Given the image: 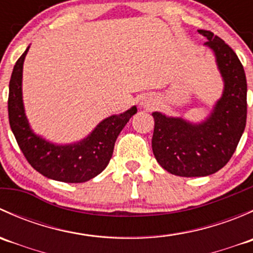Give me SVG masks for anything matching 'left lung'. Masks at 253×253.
Returning a JSON list of instances; mask_svg holds the SVG:
<instances>
[{
	"mask_svg": "<svg viewBox=\"0 0 253 253\" xmlns=\"http://www.w3.org/2000/svg\"><path fill=\"white\" fill-rule=\"evenodd\" d=\"M208 39L224 78L223 96L203 124L153 112L152 138L155 159L170 174L182 177L208 176L228 164L246 127L247 83L244 67L234 50L209 30H198Z\"/></svg>",
	"mask_w": 253,
	"mask_h": 253,
	"instance_id": "1",
	"label": "left lung"
}]
</instances>
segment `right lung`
Listing matches in <instances>:
<instances>
[{"instance_id": "1", "label": "right lung", "mask_w": 253, "mask_h": 253, "mask_svg": "<svg viewBox=\"0 0 253 253\" xmlns=\"http://www.w3.org/2000/svg\"><path fill=\"white\" fill-rule=\"evenodd\" d=\"M28 50L29 47L18 58L9 81L8 119L12 132L25 159L38 172L62 182H85L108 167L116 138L137 108L105 119L82 142L51 144L33 133L23 108L22 71Z\"/></svg>"}]
</instances>
